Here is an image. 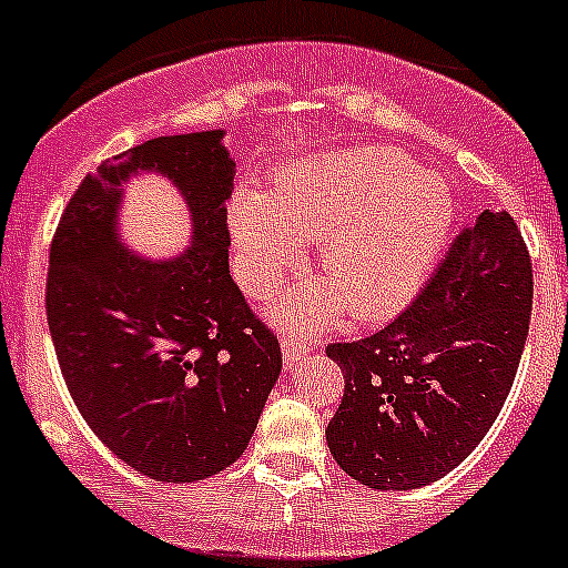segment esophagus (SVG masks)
Wrapping results in <instances>:
<instances>
[{"label":"esophagus","mask_w":568,"mask_h":568,"mask_svg":"<svg viewBox=\"0 0 568 568\" xmlns=\"http://www.w3.org/2000/svg\"><path fill=\"white\" fill-rule=\"evenodd\" d=\"M280 347H283V358H285V364H296L300 362V358H305L308 356V353H314L316 349V344L311 342V338H305V336H296V333H288L285 331L283 333V338H280Z\"/></svg>","instance_id":"1"}]
</instances>
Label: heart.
I'll list each match as a JSON object with an SVG mask.
<instances>
[{"label":"heart","instance_id":"1","mask_svg":"<svg viewBox=\"0 0 568 568\" xmlns=\"http://www.w3.org/2000/svg\"><path fill=\"white\" fill-rule=\"evenodd\" d=\"M454 224L443 179L395 148H338L291 164L272 193H243L232 206L237 272L263 294L296 263V241L316 243L322 288L285 296L288 325H325L400 311L432 274Z\"/></svg>","mask_w":568,"mask_h":568}]
</instances>
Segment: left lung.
<instances>
[{
  "mask_svg": "<svg viewBox=\"0 0 568 568\" xmlns=\"http://www.w3.org/2000/svg\"><path fill=\"white\" fill-rule=\"evenodd\" d=\"M532 316V263L507 212H481L404 314L358 342L327 344L344 395L327 445L375 490L443 479L505 406Z\"/></svg>",
  "mask_w": 568,
  "mask_h": 568,
  "instance_id": "left-lung-1",
  "label": "left lung"
}]
</instances>
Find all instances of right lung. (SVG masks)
Listing matches in <instances>:
<instances>
[{"mask_svg": "<svg viewBox=\"0 0 568 568\" xmlns=\"http://www.w3.org/2000/svg\"><path fill=\"white\" fill-rule=\"evenodd\" d=\"M221 131L156 136L89 173L50 246L47 322L67 389L111 454L156 481L230 468L283 367L272 327L230 277L235 162ZM164 172L194 212V246L164 264L115 237L119 184Z\"/></svg>", "mask_w": 568, "mask_h": 568, "instance_id": "right-lung-1", "label": "right lung"}]
</instances>
